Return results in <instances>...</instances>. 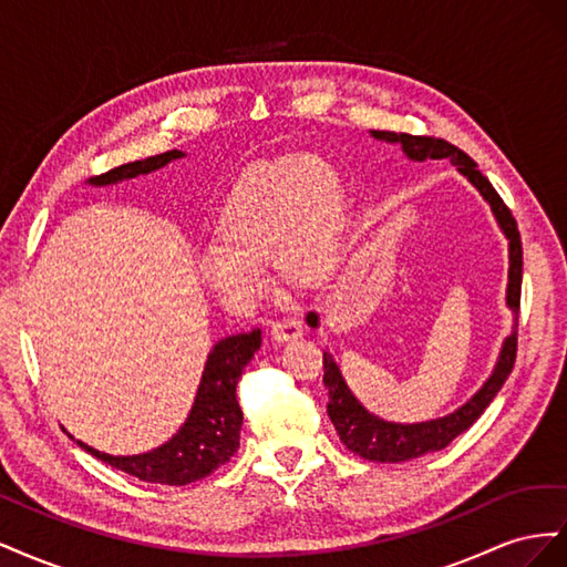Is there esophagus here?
<instances>
[{
  "mask_svg": "<svg viewBox=\"0 0 567 567\" xmlns=\"http://www.w3.org/2000/svg\"><path fill=\"white\" fill-rule=\"evenodd\" d=\"M302 336V321L296 317H284L279 321L271 323V338L277 342H286Z\"/></svg>",
  "mask_w": 567,
  "mask_h": 567,
  "instance_id": "esophagus-1",
  "label": "esophagus"
}]
</instances>
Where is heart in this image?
Instances as JSON below:
<instances>
[{
	"instance_id": "b5f03b06",
	"label": "heart",
	"mask_w": 567,
	"mask_h": 567,
	"mask_svg": "<svg viewBox=\"0 0 567 567\" xmlns=\"http://www.w3.org/2000/svg\"><path fill=\"white\" fill-rule=\"evenodd\" d=\"M342 213L338 169L319 156H281L250 167L217 219V244L198 255V274L234 307L265 296L271 262L288 286L315 284L331 260Z\"/></svg>"
}]
</instances>
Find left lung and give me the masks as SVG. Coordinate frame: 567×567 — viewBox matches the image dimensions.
Masks as SVG:
<instances>
[{
    "label": "left lung",
    "instance_id": "left-lung-1",
    "mask_svg": "<svg viewBox=\"0 0 567 567\" xmlns=\"http://www.w3.org/2000/svg\"><path fill=\"white\" fill-rule=\"evenodd\" d=\"M373 140H381L388 144H400L406 153L409 161H442L447 158L458 173L466 177L483 198L489 203V208L499 221L504 236L508 238V288H506V305L511 307L513 315L520 310V286H523V244H520V231L516 219H513L511 210L502 196L494 192L489 179L480 173L473 158L466 153L456 148L454 144L437 140V136H416V134H404V132H385V130H371ZM307 323L317 329L319 317L315 312L307 315ZM516 350H518V331H513L502 346L499 359H496V367L489 379L483 383L473 398L458 406L452 414L433 419V421H421V423H392L373 416L367 411L354 394L350 392L346 379L333 362L331 352H323V385L329 388V419L336 425L340 435V442L354 454L369 461L379 463H400L409 458H419L427 452L444 450L447 444L458 437L463 431L483 416V411L489 406V402L496 398V392L502 390L506 383L508 373L516 364Z\"/></svg>",
    "mask_w": 567,
    "mask_h": 567
}]
</instances>
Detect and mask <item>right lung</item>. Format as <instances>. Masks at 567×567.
Returning <instances> with one entry per match:
<instances>
[{"label": "right lung", "instance_id": "obj_1", "mask_svg": "<svg viewBox=\"0 0 567 567\" xmlns=\"http://www.w3.org/2000/svg\"><path fill=\"white\" fill-rule=\"evenodd\" d=\"M182 156L184 153L177 148L165 151L161 156L113 167L104 175L92 177L90 184L109 186L140 175H148L153 169H161ZM260 329H252L250 333H236L217 342L208 354V362H205L192 411H188L179 431L165 444H161V447L146 454L113 456L99 452L80 440L78 444L99 461L140 477L144 483L182 487L196 483L200 477H208L238 450L244 411L236 400V383L241 379V371L246 369L252 354L260 350Z\"/></svg>", "mask_w": 567, "mask_h": 567}]
</instances>
